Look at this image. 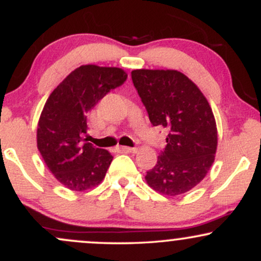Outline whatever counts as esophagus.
<instances>
[{"label": "esophagus", "instance_id": "34e87169", "mask_svg": "<svg viewBox=\"0 0 261 261\" xmlns=\"http://www.w3.org/2000/svg\"><path fill=\"white\" fill-rule=\"evenodd\" d=\"M120 151L122 152H130V153H135L137 152V147H126V146H120Z\"/></svg>", "mask_w": 261, "mask_h": 261}]
</instances>
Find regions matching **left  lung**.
Segmentation results:
<instances>
[{
  "mask_svg": "<svg viewBox=\"0 0 261 261\" xmlns=\"http://www.w3.org/2000/svg\"><path fill=\"white\" fill-rule=\"evenodd\" d=\"M134 86L153 126L168 128L167 146L146 174L164 195L187 193L215 161L217 128L208 101L193 81L175 70H134Z\"/></svg>",
  "mask_w": 261,
  "mask_h": 261,
  "instance_id": "1",
  "label": "left lung"
}]
</instances>
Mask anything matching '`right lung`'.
Wrapping results in <instances>:
<instances>
[{
  "instance_id": "add662e5",
  "label": "right lung",
  "mask_w": 261,
  "mask_h": 261,
  "mask_svg": "<svg viewBox=\"0 0 261 261\" xmlns=\"http://www.w3.org/2000/svg\"><path fill=\"white\" fill-rule=\"evenodd\" d=\"M126 79L121 68L85 65L68 74L47 98L38 124V149L54 176L70 190L91 189L106 176L113 155L85 142L87 115Z\"/></svg>"
}]
</instances>
